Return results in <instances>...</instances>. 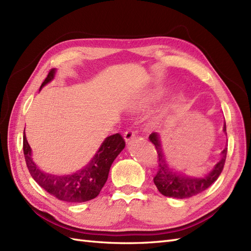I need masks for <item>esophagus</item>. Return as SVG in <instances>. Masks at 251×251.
Segmentation results:
<instances>
[{"instance_id":"34e87169","label":"esophagus","mask_w":251,"mask_h":251,"mask_svg":"<svg viewBox=\"0 0 251 251\" xmlns=\"http://www.w3.org/2000/svg\"><path fill=\"white\" fill-rule=\"evenodd\" d=\"M124 137H125V140H126V142L131 141V140L135 137V132H134L133 130H127V131L125 132Z\"/></svg>"}]
</instances>
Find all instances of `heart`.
I'll return each instance as SVG.
<instances>
[{
	"label": "heart",
	"instance_id": "obj_1",
	"mask_svg": "<svg viewBox=\"0 0 251 251\" xmlns=\"http://www.w3.org/2000/svg\"><path fill=\"white\" fill-rule=\"evenodd\" d=\"M162 91L161 89H153L151 91H149L145 93L144 95L138 98V100L135 102L134 107L136 110H145L147 107L150 106L152 103H154L155 101L158 100L159 97L161 96Z\"/></svg>",
	"mask_w": 251,
	"mask_h": 251
}]
</instances>
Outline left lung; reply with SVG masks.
Wrapping results in <instances>:
<instances>
[{
    "instance_id": "left-lung-1",
    "label": "left lung",
    "mask_w": 251,
    "mask_h": 251,
    "mask_svg": "<svg viewBox=\"0 0 251 251\" xmlns=\"http://www.w3.org/2000/svg\"><path fill=\"white\" fill-rule=\"evenodd\" d=\"M224 132L226 133V124H224ZM149 139L155 146L157 152V161L158 169L157 173L154 176V184L157 187L158 191L168 198L174 199H188L205 191L211 186L213 182L219 178L220 174L224 169L227 148L223 150L222 159L214 166L212 171L207 174L204 177H190V176L180 175L174 172L172 169L169 167L168 162L166 161V157L162 152L159 135L157 133H152Z\"/></svg>"
}]
</instances>
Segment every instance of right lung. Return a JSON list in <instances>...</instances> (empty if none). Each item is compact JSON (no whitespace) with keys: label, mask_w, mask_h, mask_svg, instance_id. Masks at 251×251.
<instances>
[{"label":"right lung","mask_w":251,"mask_h":251,"mask_svg":"<svg viewBox=\"0 0 251 251\" xmlns=\"http://www.w3.org/2000/svg\"><path fill=\"white\" fill-rule=\"evenodd\" d=\"M56 70L50 71L49 75L40 87L50 82L55 77ZM126 141L120 134L106 137L93 159L80 171L71 175H52L44 173L35 165L31 158V150L23 136V152L29 173L40 187L56 199L69 202H83L97 198L109 176L110 168L118 154L124 150Z\"/></svg>","instance_id":"right-lung-1"}]
</instances>
